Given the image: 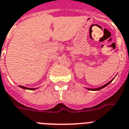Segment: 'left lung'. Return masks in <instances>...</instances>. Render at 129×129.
Returning a JSON list of instances; mask_svg holds the SVG:
<instances>
[{
	"mask_svg": "<svg viewBox=\"0 0 129 129\" xmlns=\"http://www.w3.org/2000/svg\"><path fill=\"white\" fill-rule=\"evenodd\" d=\"M113 79H112V80H111L110 81L108 82V83H107V84H105V85H103V86H102V87H99V88H95V89H90V88H87V89H89V90H93V91H96V90H100V89H101L104 88V87H105L107 86V85H108L112 81H113Z\"/></svg>",
	"mask_w": 129,
	"mask_h": 129,
	"instance_id": "8db88e82",
	"label": "left lung"
}]
</instances>
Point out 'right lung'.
<instances>
[{"label":"right lung","mask_w":129,"mask_h":129,"mask_svg":"<svg viewBox=\"0 0 129 129\" xmlns=\"http://www.w3.org/2000/svg\"><path fill=\"white\" fill-rule=\"evenodd\" d=\"M19 86L21 88L26 89H30V90H33V89H35V88H28V87H26L22 86V85H19Z\"/></svg>","instance_id":"add662e5"}]
</instances>
